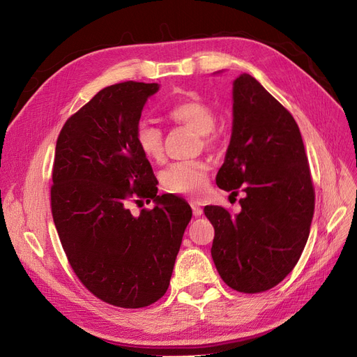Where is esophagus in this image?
Segmentation results:
<instances>
[{
	"label": "esophagus",
	"instance_id": "1",
	"mask_svg": "<svg viewBox=\"0 0 357 357\" xmlns=\"http://www.w3.org/2000/svg\"><path fill=\"white\" fill-rule=\"evenodd\" d=\"M190 207H192L193 215H195V218H199V215L202 214V208L199 207V205L197 202H190Z\"/></svg>",
	"mask_w": 357,
	"mask_h": 357
}]
</instances>
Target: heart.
Instances as JSON below:
<instances>
[{"mask_svg":"<svg viewBox=\"0 0 357 357\" xmlns=\"http://www.w3.org/2000/svg\"><path fill=\"white\" fill-rule=\"evenodd\" d=\"M167 114L172 122L186 125L198 132L205 147H215L219 144L220 138L214 129L215 113L210 104L198 96H188L171 105ZM134 137L138 149L146 158L159 160L164 155V132L153 122L139 121L135 126ZM208 171V164L201 159L174 162L164 171L162 183L172 193L197 195L205 188Z\"/></svg>","mask_w":357,"mask_h":357,"instance_id":"heart-1","label":"heart"}]
</instances>
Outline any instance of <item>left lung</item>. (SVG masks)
<instances>
[{
  "mask_svg": "<svg viewBox=\"0 0 357 357\" xmlns=\"http://www.w3.org/2000/svg\"><path fill=\"white\" fill-rule=\"evenodd\" d=\"M232 137L218 186L244 192L241 213L207 205L211 256L223 282L243 294L273 289L307 244L314 186L298 123L250 74L234 82Z\"/></svg>",
  "mask_w": 357,
  "mask_h": 357,
  "instance_id": "8db88e82",
  "label": "left lung"
}]
</instances>
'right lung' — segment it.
I'll list each match as a JSON object with an SVG mask.
<instances>
[{
	"instance_id": "1",
	"label": "right lung",
	"mask_w": 357,
	"mask_h": 357,
	"mask_svg": "<svg viewBox=\"0 0 357 357\" xmlns=\"http://www.w3.org/2000/svg\"><path fill=\"white\" fill-rule=\"evenodd\" d=\"M158 83L107 86L67 119L53 159L50 207L63 252L92 295L121 308H143L165 295L189 204L156 195L152 165L135 126ZM153 199L138 218L127 202Z\"/></svg>"
}]
</instances>
